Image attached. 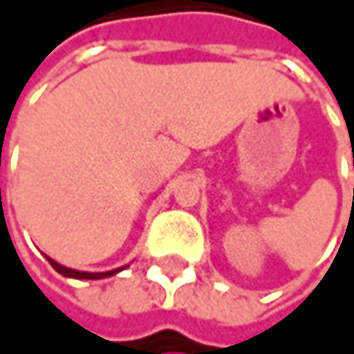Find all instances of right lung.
<instances>
[{
  "label": "right lung",
  "instance_id": "obj_1",
  "mask_svg": "<svg viewBox=\"0 0 354 354\" xmlns=\"http://www.w3.org/2000/svg\"><path fill=\"white\" fill-rule=\"evenodd\" d=\"M48 258V256H46ZM48 262L52 264V268L56 272H60L62 277H68V279H104V277H113L117 272H121L123 268H128V264L121 266V268H113V270H104V272H86V270H75V268H68V266H62L58 264L56 260L48 258Z\"/></svg>",
  "mask_w": 354,
  "mask_h": 354
}]
</instances>
